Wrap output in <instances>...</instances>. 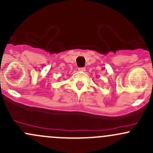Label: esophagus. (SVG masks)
Returning a JSON list of instances; mask_svg holds the SVG:
<instances>
[{"label":"esophagus","mask_w":153,"mask_h":153,"mask_svg":"<svg viewBox=\"0 0 153 153\" xmlns=\"http://www.w3.org/2000/svg\"><path fill=\"white\" fill-rule=\"evenodd\" d=\"M78 70L81 71V72H84V71H85V68H84V67H79V68H78Z\"/></svg>","instance_id":"1"}]
</instances>
